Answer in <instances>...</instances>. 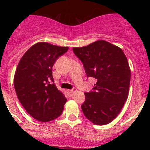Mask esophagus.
Instances as JSON below:
<instances>
[{
    "mask_svg": "<svg viewBox=\"0 0 150 150\" xmlns=\"http://www.w3.org/2000/svg\"><path fill=\"white\" fill-rule=\"evenodd\" d=\"M76 92V89L75 88H73L72 89H70V90H68V92H69V94L70 95H73V94Z\"/></svg>",
    "mask_w": 150,
    "mask_h": 150,
    "instance_id": "obj_1",
    "label": "esophagus"
}]
</instances>
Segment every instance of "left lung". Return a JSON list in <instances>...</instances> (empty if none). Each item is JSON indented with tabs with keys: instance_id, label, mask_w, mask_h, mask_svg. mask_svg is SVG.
<instances>
[{
	"instance_id": "8db88e82",
	"label": "left lung",
	"mask_w": 150,
	"mask_h": 150,
	"mask_svg": "<svg viewBox=\"0 0 150 150\" xmlns=\"http://www.w3.org/2000/svg\"><path fill=\"white\" fill-rule=\"evenodd\" d=\"M87 77L97 80L81 107L94 124L111 123L121 111L128 97L130 70L126 56L118 46L99 40L83 47H74Z\"/></svg>"
}]
</instances>
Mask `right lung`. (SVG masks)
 Returning <instances> with one entry per match:
<instances>
[{
	"label": "right lung",
	"instance_id": "add662e5",
	"mask_svg": "<svg viewBox=\"0 0 150 150\" xmlns=\"http://www.w3.org/2000/svg\"><path fill=\"white\" fill-rule=\"evenodd\" d=\"M68 50V47L37 43L27 50L17 67V96L27 112L39 121H51L63 112L67 99L55 85L52 68Z\"/></svg>",
	"mask_w": 150,
	"mask_h": 150
}]
</instances>
